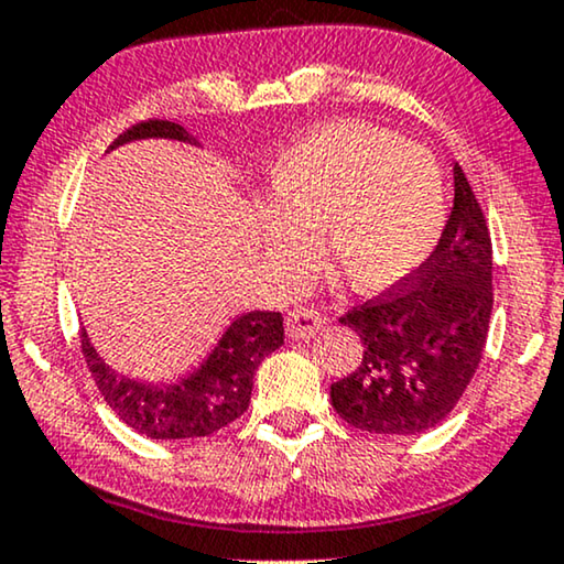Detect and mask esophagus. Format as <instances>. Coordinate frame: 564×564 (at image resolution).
Wrapping results in <instances>:
<instances>
[{"instance_id": "34e87169", "label": "esophagus", "mask_w": 564, "mask_h": 564, "mask_svg": "<svg viewBox=\"0 0 564 564\" xmlns=\"http://www.w3.org/2000/svg\"><path fill=\"white\" fill-rule=\"evenodd\" d=\"M324 313L308 308V305L292 308L288 318H284V328H288V336H292V339H311V336H316L324 328Z\"/></svg>"}]
</instances>
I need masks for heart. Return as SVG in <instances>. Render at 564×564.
<instances>
[{"label":"heart","instance_id":"heart-1","mask_svg":"<svg viewBox=\"0 0 564 564\" xmlns=\"http://www.w3.org/2000/svg\"><path fill=\"white\" fill-rule=\"evenodd\" d=\"M264 256L288 276L308 267L321 232L328 267L357 290H386L433 251L445 186L430 152L372 123L339 121L276 158Z\"/></svg>","mask_w":564,"mask_h":564}]
</instances>
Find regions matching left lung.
I'll return each mask as SVG.
<instances>
[{
  "instance_id": "left-lung-1",
  "label": "left lung",
  "mask_w": 564,
  "mask_h": 564,
  "mask_svg": "<svg viewBox=\"0 0 564 564\" xmlns=\"http://www.w3.org/2000/svg\"><path fill=\"white\" fill-rule=\"evenodd\" d=\"M492 316V238L474 188L453 165V207L433 253L339 324L362 341L355 372L332 383L341 420L378 435H420L464 397Z\"/></svg>"
}]
</instances>
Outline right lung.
<instances>
[{"label":"right lung","mask_w":564,"mask_h":564,"mask_svg":"<svg viewBox=\"0 0 564 564\" xmlns=\"http://www.w3.org/2000/svg\"><path fill=\"white\" fill-rule=\"evenodd\" d=\"M144 137L194 142V137L181 123L148 119L121 131L111 142V150ZM282 345L284 326L280 313H246L232 321L215 352L194 376L175 386H148L113 372L93 349L85 328L79 332V349H83L87 370L93 372L100 397L119 414V420L152 441L207 437L236 422L251 404L256 368Z\"/></svg>","instance_id":"obj_1"}]
</instances>
